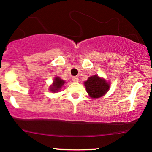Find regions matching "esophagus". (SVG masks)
Listing matches in <instances>:
<instances>
[{
    "label": "esophagus",
    "mask_w": 152,
    "mask_h": 152,
    "mask_svg": "<svg viewBox=\"0 0 152 152\" xmlns=\"http://www.w3.org/2000/svg\"><path fill=\"white\" fill-rule=\"evenodd\" d=\"M78 76H73L72 77V81L74 82H78Z\"/></svg>",
    "instance_id": "34e87169"
}]
</instances>
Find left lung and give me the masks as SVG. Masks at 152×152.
Returning a JSON list of instances; mask_svg holds the SVG:
<instances>
[{
    "label": "left lung",
    "mask_w": 152,
    "mask_h": 152,
    "mask_svg": "<svg viewBox=\"0 0 152 152\" xmlns=\"http://www.w3.org/2000/svg\"><path fill=\"white\" fill-rule=\"evenodd\" d=\"M84 86L91 98L98 99L105 95L109 91L110 83L98 75H94L84 82Z\"/></svg>",
    "instance_id": "1"
}]
</instances>
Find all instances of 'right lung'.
<instances>
[{"label": "right lung", "instance_id": "right-lung-1", "mask_svg": "<svg viewBox=\"0 0 152 152\" xmlns=\"http://www.w3.org/2000/svg\"><path fill=\"white\" fill-rule=\"evenodd\" d=\"M64 83H65V81L62 80L60 77H58V76L55 77V78L53 79V84L49 87V90L50 91L54 92V93L59 91L61 88H62V86L64 85Z\"/></svg>", "mask_w": 152, "mask_h": 152}]
</instances>
